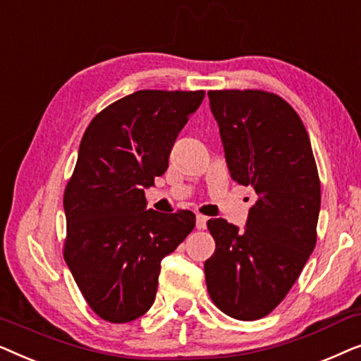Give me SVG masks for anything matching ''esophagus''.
Wrapping results in <instances>:
<instances>
[{
  "instance_id": "34e87169",
  "label": "esophagus",
  "mask_w": 361,
  "mask_h": 361,
  "mask_svg": "<svg viewBox=\"0 0 361 361\" xmlns=\"http://www.w3.org/2000/svg\"><path fill=\"white\" fill-rule=\"evenodd\" d=\"M207 216L205 215H197V219H195V225H197V228L199 230H205L207 228Z\"/></svg>"
}]
</instances>
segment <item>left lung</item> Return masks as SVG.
I'll use <instances>...</instances> for the list:
<instances>
[{"instance_id":"obj_1","label":"left lung","mask_w":361,"mask_h":361,"mask_svg":"<svg viewBox=\"0 0 361 361\" xmlns=\"http://www.w3.org/2000/svg\"><path fill=\"white\" fill-rule=\"evenodd\" d=\"M226 164L256 192L245 231L207 221L215 253L205 261L210 299L238 320L273 312L298 281L317 243L320 180L302 120L264 90H210Z\"/></svg>"}]
</instances>
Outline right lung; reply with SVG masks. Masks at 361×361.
Masks as SVG:
<instances>
[{
  "instance_id": "1",
  "label": "right lung",
  "mask_w": 361,
  "mask_h": 361,
  "mask_svg": "<svg viewBox=\"0 0 361 361\" xmlns=\"http://www.w3.org/2000/svg\"><path fill=\"white\" fill-rule=\"evenodd\" d=\"M204 97V90L135 92L103 108L83 133L63 192V258L106 322L126 324L149 310L161 259L194 230L190 210H145V189L166 172L177 135Z\"/></svg>"
}]
</instances>
